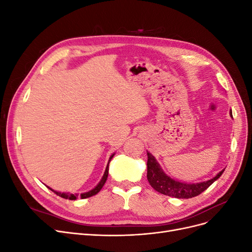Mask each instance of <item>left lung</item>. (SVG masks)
Here are the masks:
<instances>
[{"label":"left lung","instance_id":"8db88e82","mask_svg":"<svg viewBox=\"0 0 252 252\" xmlns=\"http://www.w3.org/2000/svg\"><path fill=\"white\" fill-rule=\"evenodd\" d=\"M230 116L232 117V112L230 110ZM148 161H147V180L149 184L158 192L177 197V199H190L201 194L205 191L213 182H216L225 169L220 171L215 178L208 180L206 182L195 183V184H188V183H183L175 181L168 177L161 168V166L157 162L156 158L152 156L150 152H147Z\"/></svg>","mask_w":252,"mask_h":252}]
</instances>
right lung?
<instances>
[{
  "label": "right lung",
  "mask_w": 252,
  "mask_h": 252,
  "mask_svg": "<svg viewBox=\"0 0 252 252\" xmlns=\"http://www.w3.org/2000/svg\"><path fill=\"white\" fill-rule=\"evenodd\" d=\"M113 156L114 155H112L111 157H110V158H109V161H108V164H107V167H106V170H105V172H104V175H103V178H102V180L100 181V183H98V184L93 189V190H90V191H88V192H85V193H81L80 195L78 194V193H75V194H73V193H65V192H59V191H56V190H52L51 188H49L50 190H52L53 192H55L56 194H58L59 196H61V197H64V199H68V200H75V199H78V196H81V199H86V197H90V196H93V195H95L98 191H100V190L103 188V186H104V184H105V182H106V180H107V177H108V169H109V163H110V161H111V158H113Z\"/></svg>",
  "instance_id": "obj_1"
}]
</instances>
